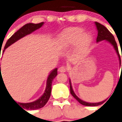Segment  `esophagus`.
Instances as JSON below:
<instances>
[{
	"label": "esophagus",
	"mask_w": 122,
	"mask_h": 122,
	"mask_svg": "<svg viewBox=\"0 0 122 122\" xmlns=\"http://www.w3.org/2000/svg\"><path fill=\"white\" fill-rule=\"evenodd\" d=\"M66 67L65 66H60L59 68V71L61 72V73H65V72L66 71Z\"/></svg>",
	"instance_id": "34e87169"
}]
</instances>
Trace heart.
I'll list each match as a JSON object with an SVG mask.
<instances>
[{
	"label": "heart",
	"mask_w": 122,
	"mask_h": 122,
	"mask_svg": "<svg viewBox=\"0 0 122 122\" xmlns=\"http://www.w3.org/2000/svg\"><path fill=\"white\" fill-rule=\"evenodd\" d=\"M93 38L90 33H84V29L72 27L65 30L58 36L57 43L60 49H66L76 45L79 51H83L89 48Z\"/></svg>",
	"instance_id": "heart-1"
}]
</instances>
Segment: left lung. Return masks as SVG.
<instances>
[{
    "label": "left lung",
    "instance_id": "obj_1",
    "mask_svg": "<svg viewBox=\"0 0 122 122\" xmlns=\"http://www.w3.org/2000/svg\"><path fill=\"white\" fill-rule=\"evenodd\" d=\"M96 26H97V29L98 30V36L97 38V42H100L101 41L103 40H106L107 41H109L110 43L113 46H114V49L116 50V52H117V55L118 56V58H119V60H120V63H121V60H120V54H119V52H118V47H117V43H116V40H115V38H114V36H113V35L108 30V29L107 28L104 27L103 25L101 24L100 23L97 22H95ZM70 93L72 95L73 97L76 99L79 103H81L82 105L87 106H97L101 105L103 103H104L105 102V101H106V100H104V101H101V102H98V103H87L86 101H84L82 100H81L80 98H79L76 95V94L74 93V91L73 90V88H72L71 83V81L70 79Z\"/></svg>",
    "mask_w": 122,
    "mask_h": 122
}]
</instances>
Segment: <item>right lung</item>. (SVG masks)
Instances as JSON below:
<instances>
[{"instance_id":"add662e5","label":"right lung","mask_w":122,"mask_h":122,"mask_svg":"<svg viewBox=\"0 0 122 122\" xmlns=\"http://www.w3.org/2000/svg\"><path fill=\"white\" fill-rule=\"evenodd\" d=\"M43 24L44 22H42L38 24L29 23L24 25L21 29H19L16 32H15L13 35L8 40L7 42L6 43V45H5V47H4V49L3 51L2 54L4 53V52L5 51V49L8 48V46H10L11 45H12L13 43H14L17 41L18 40H19V39H21V38L26 36V35H29L30 33H32V32H34L35 30H37V29H40ZM0 71H1L0 65ZM57 75V68H55L49 74V76L48 77V79H47L46 87V89H45V92H44L43 95L39 99H38L37 100H36L35 101L31 102V103H18V105L21 107H22V108L27 110H35L38 109H40L41 107H44L45 104L47 103L48 100H49V98H50L51 93L52 82V81H53V79L56 77V76ZM1 77H2V74H1V73H0V79ZM16 103H17V102H16Z\"/></svg>"}]
</instances>
